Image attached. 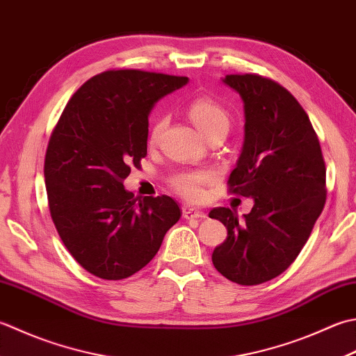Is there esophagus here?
Returning a JSON list of instances; mask_svg holds the SVG:
<instances>
[{"instance_id": "34e87169", "label": "esophagus", "mask_w": 356, "mask_h": 356, "mask_svg": "<svg viewBox=\"0 0 356 356\" xmlns=\"http://www.w3.org/2000/svg\"><path fill=\"white\" fill-rule=\"evenodd\" d=\"M184 218L185 219H205L207 214L200 210H196V208H186L184 211Z\"/></svg>"}]
</instances>
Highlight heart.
<instances>
[{"instance_id":"b5f03b06","label":"heart","mask_w":356,"mask_h":356,"mask_svg":"<svg viewBox=\"0 0 356 356\" xmlns=\"http://www.w3.org/2000/svg\"><path fill=\"white\" fill-rule=\"evenodd\" d=\"M188 115L191 122L196 124L197 129L205 137L210 136L214 131H227L229 127V115L227 109L219 102L210 97H197L188 104ZM165 128V117L156 118L149 129L148 142L149 145H156L160 134ZM213 174L207 170L199 171H184L172 177L171 185L179 194H182L188 200H199L204 196V185L211 182Z\"/></svg>"}]
</instances>
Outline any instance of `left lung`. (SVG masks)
<instances>
[{
  "instance_id": "left-lung-1",
  "label": "left lung",
  "mask_w": 356,
  "mask_h": 356,
  "mask_svg": "<svg viewBox=\"0 0 356 356\" xmlns=\"http://www.w3.org/2000/svg\"><path fill=\"white\" fill-rule=\"evenodd\" d=\"M224 83L245 113L228 191L254 205L243 222L229 208L210 211L228 232L211 259L227 280L257 285L284 273L307 242L325 204V163L307 113L280 83L257 74H229Z\"/></svg>"
}]
</instances>
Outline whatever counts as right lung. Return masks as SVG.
I'll return each instance as SVG.
<instances>
[{
  "instance_id": "obj_1",
  "label": "right lung",
  "mask_w": 356,
  "mask_h": 356,
  "mask_svg": "<svg viewBox=\"0 0 356 356\" xmlns=\"http://www.w3.org/2000/svg\"><path fill=\"white\" fill-rule=\"evenodd\" d=\"M188 76L111 69L67 102L49 138L44 182L60 238L80 266L118 281L142 270L180 219L170 196L134 197L123 180L146 156L148 115Z\"/></svg>"
}]
</instances>
